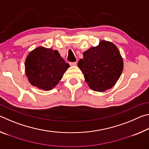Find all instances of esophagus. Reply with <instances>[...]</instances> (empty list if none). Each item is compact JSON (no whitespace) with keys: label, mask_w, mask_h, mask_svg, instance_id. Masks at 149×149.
I'll return each mask as SVG.
<instances>
[{"label":"esophagus","mask_w":149,"mask_h":149,"mask_svg":"<svg viewBox=\"0 0 149 149\" xmlns=\"http://www.w3.org/2000/svg\"><path fill=\"white\" fill-rule=\"evenodd\" d=\"M70 65H77V62H70Z\"/></svg>","instance_id":"obj_1"}]
</instances>
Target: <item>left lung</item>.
I'll use <instances>...</instances> for the list:
<instances>
[{
  "label": "left lung",
  "instance_id": "1",
  "mask_svg": "<svg viewBox=\"0 0 149 149\" xmlns=\"http://www.w3.org/2000/svg\"><path fill=\"white\" fill-rule=\"evenodd\" d=\"M83 54L84 58L77 65L91 89L103 92L116 84L123 71V62L114 43L103 40Z\"/></svg>",
  "mask_w": 149,
  "mask_h": 149
}]
</instances>
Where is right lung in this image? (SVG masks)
<instances>
[{"label":"right lung","instance_id":"1","mask_svg":"<svg viewBox=\"0 0 149 149\" xmlns=\"http://www.w3.org/2000/svg\"><path fill=\"white\" fill-rule=\"evenodd\" d=\"M70 67L58 50L37 47L27 55L25 72L30 84L45 91L53 89Z\"/></svg>","mask_w":149,"mask_h":149}]
</instances>
